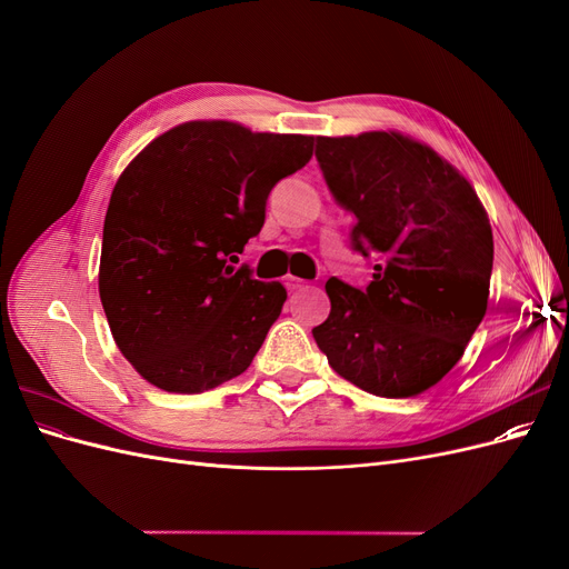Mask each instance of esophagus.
Returning <instances> with one entry per match:
<instances>
[{"label":"esophagus","mask_w":569,"mask_h":569,"mask_svg":"<svg viewBox=\"0 0 569 569\" xmlns=\"http://www.w3.org/2000/svg\"><path fill=\"white\" fill-rule=\"evenodd\" d=\"M287 287H289V291H299V289H303V287H308L303 280H299V278H287Z\"/></svg>","instance_id":"esophagus-1"}]
</instances>
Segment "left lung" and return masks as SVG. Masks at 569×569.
<instances>
[{
  "label": "left lung",
  "instance_id": "obj_1",
  "mask_svg": "<svg viewBox=\"0 0 569 569\" xmlns=\"http://www.w3.org/2000/svg\"><path fill=\"white\" fill-rule=\"evenodd\" d=\"M316 159L332 199L356 218L351 249L375 272L366 289L327 280L332 308L313 339L351 385L416 396L458 363L487 313V211L451 163L399 132L318 137Z\"/></svg>",
  "mask_w": 569,
  "mask_h": 569
}]
</instances>
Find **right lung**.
<instances>
[{
    "label": "right lung",
    "mask_w": 569,
    "mask_h": 569,
    "mask_svg": "<svg viewBox=\"0 0 569 569\" xmlns=\"http://www.w3.org/2000/svg\"><path fill=\"white\" fill-rule=\"evenodd\" d=\"M313 157V137L194 120L157 137L118 178L99 297L134 370L176 393L242 375L287 289L232 268L266 222L270 189Z\"/></svg>",
    "instance_id": "add662e5"
}]
</instances>
